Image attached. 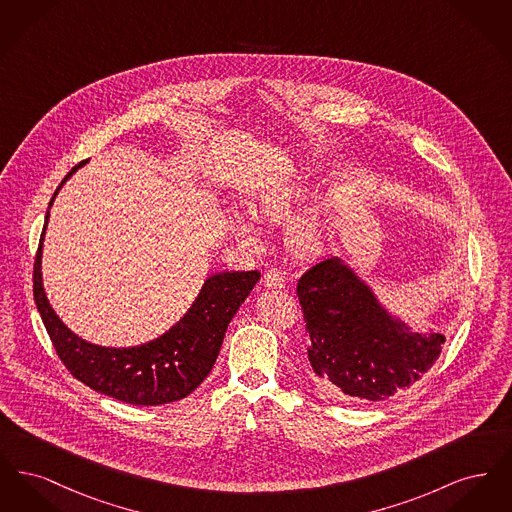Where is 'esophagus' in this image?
<instances>
[{"mask_svg": "<svg viewBox=\"0 0 512 512\" xmlns=\"http://www.w3.org/2000/svg\"><path fill=\"white\" fill-rule=\"evenodd\" d=\"M263 284H265L267 288L280 290V288H284V276H282V272H280V270L270 268V270L265 272V276H263Z\"/></svg>", "mask_w": 512, "mask_h": 512, "instance_id": "34e87169", "label": "esophagus"}]
</instances>
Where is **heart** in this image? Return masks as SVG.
Masks as SVG:
<instances>
[{
  "mask_svg": "<svg viewBox=\"0 0 512 512\" xmlns=\"http://www.w3.org/2000/svg\"><path fill=\"white\" fill-rule=\"evenodd\" d=\"M301 188H286L276 194L265 195L253 209V215L259 219L282 220L288 219L301 199ZM238 236L245 242H257V234L251 226L238 222L236 226ZM328 236V224L320 215H309L305 219L297 220L290 230V244L295 251L311 255L322 249Z\"/></svg>",
  "mask_w": 512,
  "mask_h": 512,
  "instance_id": "b5f03b06",
  "label": "heart"
}]
</instances>
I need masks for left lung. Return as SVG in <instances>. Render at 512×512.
<instances>
[{"mask_svg":"<svg viewBox=\"0 0 512 512\" xmlns=\"http://www.w3.org/2000/svg\"><path fill=\"white\" fill-rule=\"evenodd\" d=\"M311 345L313 378L324 391L384 401L411 388L438 361L445 336L411 330L378 303L365 282L338 257L297 280Z\"/></svg>","mask_w":512,"mask_h":512,"instance_id":"8db88e82","label":"left lung"}]
</instances>
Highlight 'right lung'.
Wrapping results in <instances>:
<instances>
[{
  "instance_id": "1",
  "label": "right lung",
  "mask_w": 512,
  "mask_h": 512,
  "mask_svg": "<svg viewBox=\"0 0 512 512\" xmlns=\"http://www.w3.org/2000/svg\"><path fill=\"white\" fill-rule=\"evenodd\" d=\"M86 161L63 178L61 186ZM46 215V224H48ZM44 224V232H46ZM34 261V301L59 359L76 380L130 405H165L184 399L207 378L219 357L224 332L261 278L259 270L219 272L205 280L190 311L161 338L138 347L113 349L80 340L49 305L42 286V242Z\"/></svg>"
}]
</instances>
